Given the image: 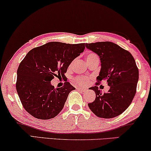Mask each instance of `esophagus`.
<instances>
[{"label":"esophagus","mask_w":151,"mask_h":151,"mask_svg":"<svg viewBox=\"0 0 151 151\" xmlns=\"http://www.w3.org/2000/svg\"><path fill=\"white\" fill-rule=\"evenodd\" d=\"M77 89L79 90V91H82V92H84V91H86V88H82V87H78V88H77Z\"/></svg>","instance_id":"34e87169"}]
</instances>
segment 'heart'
Returning a JSON list of instances; mask_svg holds the SVG:
<instances>
[{
	"instance_id": "heart-1",
	"label": "heart",
	"mask_w": 151,
	"mask_h": 151,
	"mask_svg": "<svg viewBox=\"0 0 151 151\" xmlns=\"http://www.w3.org/2000/svg\"><path fill=\"white\" fill-rule=\"evenodd\" d=\"M86 60L87 61V63L88 64L89 63H91L93 61L97 60H99V56L96 53L91 52L88 53L87 55H86ZM72 65V64H71ZM90 81V78L87 77V76H77L75 78V82L76 84L79 86H84L87 84Z\"/></svg>"
}]
</instances>
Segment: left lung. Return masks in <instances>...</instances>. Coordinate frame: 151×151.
Instances as JSON below:
<instances>
[{
  "instance_id": "left-lung-1",
  "label": "left lung",
  "mask_w": 151,
  "mask_h": 151,
  "mask_svg": "<svg viewBox=\"0 0 151 151\" xmlns=\"http://www.w3.org/2000/svg\"><path fill=\"white\" fill-rule=\"evenodd\" d=\"M86 47L100 58L101 69L97 85L106 81L110 86L104 94L96 86L90 89L96 98L88 106L95 115L102 118H113L122 113L130 106L136 93L139 71L131 53L111 42L86 43Z\"/></svg>"
}]
</instances>
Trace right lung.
<instances>
[{
	"label": "right lung",
	"mask_w": 151,
	"mask_h": 151,
	"mask_svg": "<svg viewBox=\"0 0 151 151\" xmlns=\"http://www.w3.org/2000/svg\"><path fill=\"white\" fill-rule=\"evenodd\" d=\"M85 43L51 42L32 49L20 63L16 87L24 109L37 119L53 118L63 109L69 93L76 89L69 82L55 88L54 76L65 78L71 62L82 53Z\"/></svg>",
	"instance_id": "obj_1"
}]
</instances>
